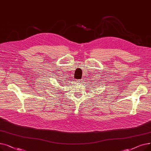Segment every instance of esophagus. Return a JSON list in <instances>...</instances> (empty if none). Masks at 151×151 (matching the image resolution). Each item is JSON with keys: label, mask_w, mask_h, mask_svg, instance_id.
Listing matches in <instances>:
<instances>
[{"label": "esophagus", "mask_w": 151, "mask_h": 151, "mask_svg": "<svg viewBox=\"0 0 151 151\" xmlns=\"http://www.w3.org/2000/svg\"><path fill=\"white\" fill-rule=\"evenodd\" d=\"M77 82H78V83H81L82 81H81V80H78V81H77Z\"/></svg>", "instance_id": "obj_1"}]
</instances>
